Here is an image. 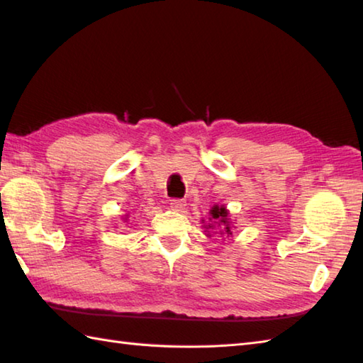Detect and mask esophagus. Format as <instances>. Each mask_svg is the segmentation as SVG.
<instances>
[{"label":"esophagus","mask_w":363,"mask_h":363,"mask_svg":"<svg viewBox=\"0 0 363 363\" xmlns=\"http://www.w3.org/2000/svg\"><path fill=\"white\" fill-rule=\"evenodd\" d=\"M169 207L176 212H182L186 209V201H184V199H172V201H169Z\"/></svg>","instance_id":"1"}]
</instances>
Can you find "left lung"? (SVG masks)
Here are the masks:
<instances>
[{
  "instance_id": "obj_1",
  "label": "left lung",
  "mask_w": 363,
  "mask_h": 363,
  "mask_svg": "<svg viewBox=\"0 0 363 363\" xmlns=\"http://www.w3.org/2000/svg\"><path fill=\"white\" fill-rule=\"evenodd\" d=\"M211 220L217 223L218 226H221L220 234H226V235H233V226H230V220H229V212L226 207H220V206H213L211 209ZM206 229H213V225H207Z\"/></svg>"
}]
</instances>
